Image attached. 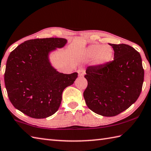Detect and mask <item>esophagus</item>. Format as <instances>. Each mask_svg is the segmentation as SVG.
<instances>
[{
    "label": "esophagus",
    "instance_id": "obj_1",
    "mask_svg": "<svg viewBox=\"0 0 151 151\" xmlns=\"http://www.w3.org/2000/svg\"><path fill=\"white\" fill-rule=\"evenodd\" d=\"M77 73H78V76H81V77H82V76H84V75L85 70H84V69H83L82 68H80L77 70Z\"/></svg>",
    "mask_w": 151,
    "mask_h": 151
}]
</instances>
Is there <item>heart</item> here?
<instances>
[{"instance_id":"obj_1","label":"heart","mask_w":151,"mask_h":151,"mask_svg":"<svg viewBox=\"0 0 151 151\" xmlns=\"http://www.w3.org/2000/svg\"><path fill=\"white\" fill-rule=\"evenodd\" d=\"M83 57L88 60L94 59V62L97 65H104L111 60L113 50L108 45L95 43L84 50Z\"/></svg>"}]
</instances>
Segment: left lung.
<instances>
[{
  "instance_id": "1",
  "label": "left lung",
  "mask_w": 151,
  "mask_h": 151,
  "mask_svg": "<svg viewBox=\"0 0 151 151\" xmlns=\"http://www.w3.org/2000/svg\"><path fill=\"white\" fill-rule=\"evenodd\" d=\"M114 59L101 65L89 66L84 77L88 86L84 98L95 113L113 117L126 110L138 99L144 69L140 54L126 44H109Z\"/></svg>"
}]
</instances>
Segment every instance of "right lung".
<instances>
[{
    "label": "right lung",
    "mask_w": 151,
    "mask_h": 151,
    "mask_svg": "<svg viewBox=\"0 0 151 151\" xmlns=\"http://www.w3.org/2000/svg\"><path fill=\"white\" fill-rule=\"evenodd\" d=\"M67 43L50 37L24 41L9 54L4 83L13 106L35 119L50 116L58 110L64 89L72 85L78 73H58L50 65L48 55Z\"/></svg>",
    "instance_id": "right-lung-1"
}]
</instances>
